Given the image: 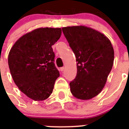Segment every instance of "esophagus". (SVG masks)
I'll use <instances>...</instances> for the list:
<instances>
[{
	"label": "esophagus",
	"mask_w": 129,
	"mask_h": 129,
	"mask_svg": "<svg viewBox=\"0 0 129 129\" xmlns=\"http://www.w3.org/2000/svg\"><path fill=\"white\" fill-rule=\"evenodd\" d=\"M59 70H60V71L63 72L64 70V67H61V68H60V69H59Z\"/></svg>",
	"instance_id": "esophagus-1"
}]
</instances>
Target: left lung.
Here are the masks:
<instances>
[{"label": "left lung", "instance_id": "left-lung-1", "mask_svg": "<svg viewBox=\"0 0 129 129\" xmlns=\"http://www.w3.org/2000/svg\"><path fill=\"white\" fill-rule=\"evenodd\" d=\"M62 30L77 62V75L70 83L71 93L77 99H92L102 90L112 70V45L105 35L86 26H68Z\"/></svg>", "mask_w": 129, "mask_h": 129}]
</instances>
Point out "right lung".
<instances>
[{
    "label": "right lung",
    "mask_w": 129,
    "mask_h": 129,
    "mask_svg": "<svg viewBox=\"0 0 129 129\" xmlns=\"http://www.w3.org/2000/svg\"><path fill=\"white\" fill-rule=\"evenodd\" d=\"M61 28H41L17 41L8 55L11 76L20 90L35 101L48 98L59 72L52 46L59 39Z\"/></svg>",
    "instance_id": "1"
}]
</instances>
